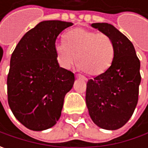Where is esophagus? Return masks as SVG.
Masks as SVG:
<instances>
[{
  "label": "esophagus",
  "mask_w": 148,
  "mask_h": 148,
  "mask_svg": "<svg viewBox=\"0 0 148 148\" xmlns=\"http://www.w3.org/2000/svg\"><path fill=\"white\" fill-rule=\"evenodd\" d=\"M76 77H77V78H79V79L82 78V79H84V80H86L85 77H83V76H82V75H80V74H76Z\"/></svg>",
  "instance_id": "34e87169"
}]
</instances>
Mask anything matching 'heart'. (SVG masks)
Masks as SVG:
<instances>
[{
  "mask_svg": "<svg viewBox=\"0 0 148 148\" xmlns=\"http://www.w3.org/2000/svg\"><path fill=\"white\" fill-rule=\"evenodd\" d=\"M60 66L69 69L77 59L78 69L90 76H99L109 69L114 58V44L110 36L85 28L71 29L64 43L55 44Z\"/></svg>",
  "mask_w": 148,
  "mask_h": 148,
  "instance_id": "b5f03b06",
  "label": "heart"
}]
</instances>
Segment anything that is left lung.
Returning a JSON list of instances; mask_svg holds the SVG:
<instances>
[{
	"label": "left lung",
	"mask_w": 148,
	"mask_h": 148,
	"mask_svg": "<svg viewBox=\"0 0 148 148\" xmlns=\"http://www.w3.org/2000/svg\"><path fill=\"white\" fill-rule=\"evenodd\" d=\"M91 26L110 36L114 51L109 69L87 82L86 106L98 127L116 130L129 120L138 104L140 61L133 43L114 26L108 23Z\"/></svg>",
	"instance_id": "8db88e82"
}]
</instances>
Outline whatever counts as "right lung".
Masks as SVG:
<instances>
[{"mask_svg":"<svg viewBox=\"0 0 148 148\" xmlns=\"http://www.w3.org/2000/svg\"><path fill=\"white\" fill-rule=\"evenodd\" d=\"M72 25L61 20L42 21L23 36L11 55L9 106L30 130L43 131L57 123L66 94L73 86L74 74L60 66L54 49L60 33Z\"/></svg>","mask_w":148,"mask_h":148,"instance_id":"add662e5","label":"right lung"}]
</instances>
